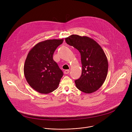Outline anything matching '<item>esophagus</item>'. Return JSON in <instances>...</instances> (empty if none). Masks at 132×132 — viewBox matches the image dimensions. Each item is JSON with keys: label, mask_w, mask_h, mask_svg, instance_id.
<instances>
[{"label": "esophagus", "mask_w": 132, "mask_h": 132, "mask_svg": "<svg viewBox=\"0 0 132 132\" xmlns=\"http://www.w3.org/2000/svg\"><path fill=\"white\" fill-rule=\"evenodd\" d=\"M70 73V70H66L64 71V74H68Z\"/></svg>", "instance_id": "34e87169"}]
</instances>
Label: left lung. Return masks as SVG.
Segmentation results:
<instances>
[{"label":"left lung","mask_w":132,"mask_h":132,"mask_svg":"<svg viewBox=\"0 0 132 132\" xmlns=\"http://www.w3.org/2000/svg\"><path fill=\"white\" fill-rule=\"evenodd\" d=\"M66 43L77 49L81 54L82 74L75 81L80 91L91 94L104 83L108 73L106 55L99 44L92 38L72 35L65 38Z\"/></svg>","instance_id":"8db88e82"}]
</instances>
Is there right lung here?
<instances>
[{
    "instance_id": "right-lung-1",
    "label": "right lung",
    "mask_w": 132,
    "mask_h": 132,
    "mask_svg": "<svg viewBox=\"0 0 132 132\" xmlns=\"http://www.w3.org/2000/svg\"><path fill=\"white\" fill-rule=\"evenodd\" d=\"M63 39H48L36 45L29 52L24 65V73L29 85L40 94L56 89L63 75L53 55Z\"/></svg>"
}]
</instances>
